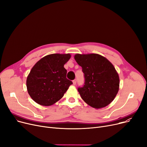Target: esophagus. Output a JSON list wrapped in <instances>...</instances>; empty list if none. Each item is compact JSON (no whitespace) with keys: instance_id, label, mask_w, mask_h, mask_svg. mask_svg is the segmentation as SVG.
Returning a JSON list of instances; mask_svg holds the SVG:
<instances>
[{"instance_id":"obj_1","label":"esophagus","mask_w":147,"mask_h":147,"mask_svg":"<svg viewBox=\"0 0 147 147\" xmlns=\"http://www.w3.org/2000/svg\"><path fill=\"white\" fill-rule=\"evenodd\" d=\"M73 84H74V85H75V84H76V80L75 79V80H73Z\"/></svg>"}]
</instances>
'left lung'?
<instances>
[{
    "label": "left lung",
    "mask_w": 147,
    "mask_h": 147,
    "mask_svg": "<svg viewBox=\"0 0 147 147\" xmlns=\"http://www.w3.org/2000/svg\"><path fill=\"white\" fill-rule=\"evenodd\" d=\"M74 59L84 73V85L78 88L83 101L96 109L110 104L118 93L120 84L113 65L96 53L76 54Z\"/></svg>",
    "instance_id": "1"
}]
</instances>
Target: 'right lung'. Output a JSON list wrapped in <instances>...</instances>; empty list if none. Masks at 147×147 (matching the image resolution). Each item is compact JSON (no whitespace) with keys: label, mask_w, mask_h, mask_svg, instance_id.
<instances>
[{"label":"right lung","mask_w":147,"mask_h":147,"mask_svg":"<svg viewBox=\"0 0 147 147\" xmlns=\"http://www.w3.org/2000/svg\"><path fill=\"white\" fill-rule=\"evenodd\" d=\"M71 58L69 53L46 55L36 63L27 79L28 93L41 105L49 106L63 98L73 82L67 79L64 64Z\"/></svg>","instance_id":"right-lung-1"}]
</instances>
